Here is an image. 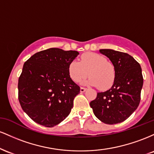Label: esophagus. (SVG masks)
Listing matches in <instances>:
<instances>
[{
	"mask_svg": "<svg viewBox=\"0 0 154 154\" xmlns=\"http://www.w3.org/2000/svg\"><path fill=\"white\" fill-rule=\"evenodd\" d=\"M86 90H87V88H85L84 87H81L80 88V92H81V93H84V92Z\"/></svg>",
	"mask_w": 154,
	"mask_h": 154,
	"instance_id": "obj_1",
	"label": "esophagus"
}]
</instances>
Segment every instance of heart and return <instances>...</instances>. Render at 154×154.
<instances>
[{
	"label": "heart",
	"instance_id": "1",
	"mask_svg": "<svg viewBox=\"0 0 154 154\" xmlns=\"http://www.w3.org/2000/svg\"><path fill=\"white\" fill-rule=\"evenodd\" d=\"M68 72L74 82H79L89 75L85 83L98 86L101 91L109 89L116 78L114 63L107 61L105 56L95 53H86L79 58V61L73 60L69 63Z\"/></svg>",
	"mask_w": 154,
	"mask_h": 154
}]
</instances>
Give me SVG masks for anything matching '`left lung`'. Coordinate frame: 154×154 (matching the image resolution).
<instances>
[{
	"label": "left lung",
	"mask_w": 154,
	"mask_h": 154,
	"mask_svg": "<svg viewBox=\"0 0 154 154\" xmlns=\"http://www.w3.org/2000/svg\"><path fill=\"white\" fill-rule=\"evenodd\" d=\"M116 68V78L111 89L97 93L90 106L95 116L108 125L126 120L136 110L140 101L143 77L140 63L126 53L100 49Z\"/></svg>",
	"instance_id": "1"
}]
</instances>
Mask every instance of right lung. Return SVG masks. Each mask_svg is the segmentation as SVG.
<instances>
[{"label":"right lung","instance_id":"obj_1","mask_svg":"<svg viewBox=\"0 0 154 154\" xmlns=\"http://www.w3.org/2000/svg\"><path fill=\"white\" fill-rule=\"evenodd\" d=\"M79 53L52 48L32 56L18 81V98L23 111L36 123L52 128L71 112L80 88L69 75L68 66Z\"/></svg>","mask_w":154,"mask_h":154}]
</instances>
